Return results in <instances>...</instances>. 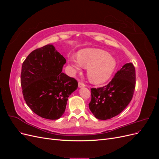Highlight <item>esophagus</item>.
<instances>
[{
  "instance_id": "esophagus-1",
  "label": "esophagus",
  "mask_w": 159,
  "mask_h": 159,
  "mask_svg": "<svg viewBox=\"0 0 159 159\" xmlns=\"http://www.w3.org/2000/svg\"><path fill=\"white\" fill-rule=\"evenodd\" d=\"M78 87L79 88H84V87H85V84L83 83V82H81V81H79V83H78Z\"/></svg>"
}]
</instances>
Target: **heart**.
Masks as SVG:
<instances>
[{
    "label": "heart",
    "instance_id": "obj_1",
    "mask_svg": "<svg viewBox=\"0 0 159 159\" xmlns=\"http://www.w3.org/2000/svg\"><path fill=\"white\" fill-rule=\"evenodd\" d=\"M78 59L74 56L68 58L71 71L80 72L83 67L88 68L87 75L89 81L94 84L107 81L117 68V61L106 51L98 48H88L78 54Z\"/></svg>",
    "mask_w": 159,
    "mask_h": 159
}]
</instances>
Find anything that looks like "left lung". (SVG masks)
Listing matches in <instances>:
<instances>
[{
  "mask_svg": "<svg viewBox=\"0 0 159 159\" xmlns=\"http://www.w3.org/2000/svg\"><path fill=\"white\" fill-rule=\"evenodd\" d=\"M135 79V68L132 63H127L115 74L107 85L91 88L89 107L94 116L106 120L122 112L132 99Z\"/></svg>",
  "mask_w": 159,
  "mask_h": 159,
  "instance_id": "8db88e82",
  "label": "left lung"
}]
</instances>
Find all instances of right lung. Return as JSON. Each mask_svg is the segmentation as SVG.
I'll list each match as a JSON object with an SVG mask.
<instances>
[{
  "label": "right lung",
  "mask_w": 159,
  "mask_h": 159,
  "mask_svg": "<svg viewBox=\"0 0 159 159\" xmlns=\"http://www.w3.org/2000/svg\"><path fill=\"white\" fill-rule=\"evenodd\" d=\"M64 57L52 44L32 51L24 61L20 77L22 94L28 107L42 118L55 120L66 110L78 81L61 72Z\"/></svg>",
  "instance_id": "add662e5"
}]
</instances>
